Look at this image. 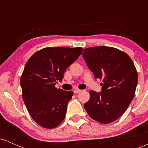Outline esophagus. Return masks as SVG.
<instances>
[{
  "label": "esophagus",
  "mask_w": 148,
  "mask_h": 148,
  "mask_svg": "<svg viewBox=\"0 0 148 148\" xmlns=\"http://www.w3.org/2000/svg\"><path fill=\"white\" fill-rule=\"evenodd\" d=\"M80 92H81V90H79V89H75L74 90V92L76 94V93H79Z\"/></svg>",
  "instance_id": "esophagus-1"
}]
</instances>
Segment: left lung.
Here are the masks:
<instances>
[{"mask_svg":"<svg viewBox=\"0 0 148 148\" xmlns=\"http://www.w3.org/2000/svg\"><path fill=\"white\" fill-rule=\"evenodd\" d=\"M88 67L102 81L101 92L90 91L84 108L91 118L102 124L114 122L126 111L135 95L138 73L131 58L109 47H95L83 53Z\"/></svg>","mask_w":148,"mask_h":148,"instance_id":"left-lung-1","label":"left lung"}]
</instances>
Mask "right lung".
Returning a JSON list of instances; mask_svg holds the SVG:
<instances>
[{"label":"right lung","instance_id":"obj_1","mask_svg":"<svg viewBox=\"0 0 148 148\" xmlns=\"http://www.w3.org/2000/svg\"><path fill=\"white\" fill-rule=\"evenodd\" d=\"M82 52L81 47H47L27 61L20 80L22 97L30 116L44 128H55L64 120L74 92L55 85Z\"/></svg>","mask_w":148,"mask_h":148}]
</instances>
